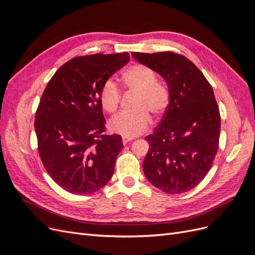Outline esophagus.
I'll use <instances>...</instances> for the list:
<instances>
[{
    "instance_id": "esophagus-1",
    "label": "esophagus",
    "mask_w": 255,
    "mask_h": 255,
    "mask_svg": "<svg viewBox=\"0 0 255 255\" xmlns=\"http://www.w3.org/2000/svg\"><path fill=\"white\" fill-rule=\"evenodd\" d=\"M132 139H133L132 137H127V136H123V137H122V142H123V144H126V143L129 142V141L132 140Z\"/></svg>"
}]
</instances>
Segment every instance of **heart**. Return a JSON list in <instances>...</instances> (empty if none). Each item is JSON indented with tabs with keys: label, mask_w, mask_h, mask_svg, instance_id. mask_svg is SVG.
<instances>
[{
	"label": "heart",
	"mask_w": 255,
	"mask_h": 255,
	"mask_svg": "<svg viewBox=\"0 0 255 255\" xmlns=\"http://www.w3.org/2000/svg\"><path fill=\"white\" fill-rule=\"evenodd\" d=\"M125 88L137 94L132 112H122L110 121V129L116 134L135 137L143 133L154 116L163 114L170 103V89L168 85L156 79L155 71L150 67L136 64L128 67L122 73ZM100 102L103 109L114 114L119 109L121 90L112 80H107L100 91Z\"/></svg>",
	"instance_id": "b5f03b06"
}]
</instances>
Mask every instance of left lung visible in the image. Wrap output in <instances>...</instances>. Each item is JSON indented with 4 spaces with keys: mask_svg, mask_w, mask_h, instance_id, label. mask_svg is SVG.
Returning a JSON list of instances; mask_svg holds the SVG:
<instances>
[{
    "mask_svg": "<svg viewBox=\"0 0 255 255\" xmlns=\"http://www.w3.org/2000/svg\"><path fill=\"white\" fill-rule=\"evenodd\" d=\"M132 55L163 76L170 89L163 119L145 137L150 148L143 160L144 175L166 194H183L206 176L219 148L220 113L213 88L196 65L181 54Z\"/></svg>",
    "mask_w": 255,
    "mask_h": 255,
    "instance_id": "8db88e82",
    "label": "left lung"
}]
</instances>
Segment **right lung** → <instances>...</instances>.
<instances>
[{"label": "right lung", "mask_w": 255, "mask_h": 255, "mask_svg": "<svg viewBox=\"0 0 255 255\" xmlns=\"http://www.w3.org/2000/svg\"><path fill=\"white\" fill-rule=\"evenodd\" d=\"M129 59L128 53L76 56L49 81L36 111L38 153L57 185L88 195L112 179L123 144L106 135L100 102L103 84Z\"/></svg>", "instance_id": "1"}]
</instances>
